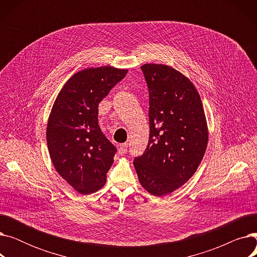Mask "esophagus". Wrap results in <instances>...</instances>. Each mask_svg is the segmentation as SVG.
Instances as JSON below:
<instances>
[{"label": "esophagus", "instance_id": "esophagus-1", "mask_svg": "<svg viewBox=\"0 0 257 257\" xmlns=\"http://www.w3.org/2000/svg\"><path fill=\"white\" fill-rule=\"evenodd\" d=\"M128 151V144H121L118 146V154L120 155H124L126 154Z\"/></svg>", "mask_w": 257, "mask_h": 257}]
</instances>
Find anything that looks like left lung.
<instances>
[{"instance_id":"left-lung-1","label":"left lung","mask_w":257,"mask_h":257,"mask_svg":"<svg viewBox=\"0 0 257 257\" xmlns=\"http://www.w3.org/2000/svg\"><path fill=\"white\" fill-rule=\"evenodd\" d=\"M141 69L149 91L150 134L133 165L143 187L159 197L197 171L207 147V126L199 93L185 76L164 64Z\"/></svg>"}]
</instances>
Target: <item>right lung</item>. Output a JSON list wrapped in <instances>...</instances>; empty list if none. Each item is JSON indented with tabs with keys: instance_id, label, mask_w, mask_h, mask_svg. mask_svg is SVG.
Wrapping results in <instances>:
<instances>
[{
	"instance_id": "add662e5",
	"label": "right lung",
	"mask_w": 257,
	"mask_h": 257,
	"mask_svg": "<svg viewBox=\"0 0 257 257\" xmlns=\"http://www.w3.org/2000/svg\"><path fill=\"white\" fill-rule=\"evenodd\" d=\"M126 74L111 66L80 71L53 105L47 127L50 156L58 174L80 194L97 192L106 183L116 148L100 129L98 107Z\"/></svg>"
}]
</instances>
